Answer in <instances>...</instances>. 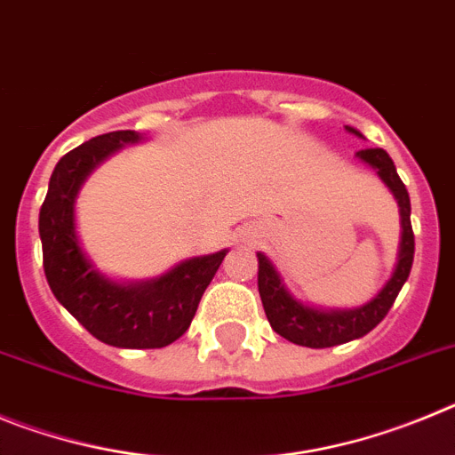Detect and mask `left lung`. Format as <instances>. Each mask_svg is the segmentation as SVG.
Here are the masks:
<instances>
[{
  "label": "left lung",
  "mask_w": 455,
  "mask_h": 455,
  "mask_svg": "<svg viewBox=\"0 0 455 455\" xmlns=\"http://www.w3.org/2000/svg\"><path fill=\"white\" fill-rule=\"evenodd\" d=\"M351 134L363 136L353 127H347ZM357 159H363L367 166L376 171V175L385 182V187L392 191V196L399 203L401 212V243L399 259L385 287L369 300L367 305L355 309H319L303 305L289 293L284 287L283 277L275 271L267 255L257 252L259 259V271H257V287L262 296L264 312L273 331L280 337L289 339L291 344L307 348H328L337 344L360 339L367 332H371L380 321L387 316L389 307L399 296L401 287L405 284L412 268V257H415V235H412V223H410V196L405 184L401 182L392 156L383 148H367V150L355 152Z\"/></svg>",
  "instance_id": "obj_1"
}]
</instances>
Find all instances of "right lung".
Here are the masks:
<instances>
[{"mask_svg": "<svg viewBox=\"0 0 455 455\" xmlns=\"http://www.w3.org/2000/svg\"><path fill=\"white\" fill-rule=\"evenodd\" d=\"M140 139L132 130L108 132L63 155L38 216L43 267L52 293L92 337L118 348H162L180 339L228 255L220 251L191 257L162 277L130 284L108 280L92 267L75 230V200L108 155Z\"/></svg>", "mask_w": 455, "mask_h": 455, "instance_id": "obj_1", "label": "right lung"}]
</instances>
